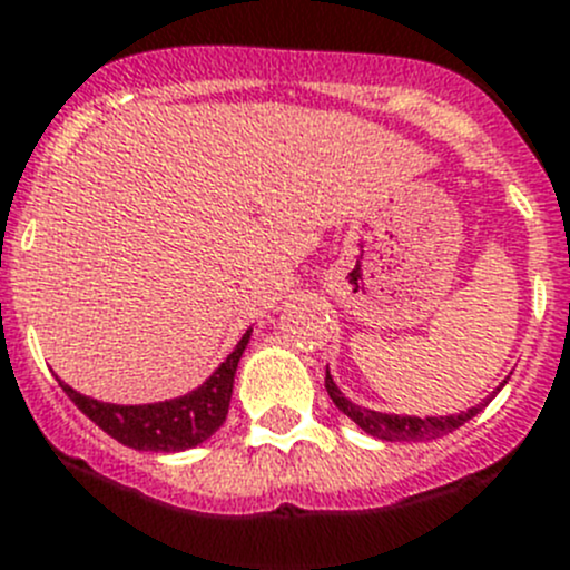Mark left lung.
I'll list each match as a JSON object with an SVG mask.
<instances>
[{
    "label": "left lung",
    "instance_id": "left-lung-1",
    "mask_svg": "<svg viewBox=\"0 0 570 570\" xmlns=\"http://www.w3.org/2000/svg\"><path fill=\"white\" fill-rule=\"evenodd\" d=\"M326 391L328 396H332L334 405L340 407V411L345 413V416L351 419L354 424H360V428L365 430L368 435H374V439H382V441H430V439H441V435L453 433V430H459L461 424L470 422L475 413H481L483 407L492 402V396L498 391L492 393V396H487L481 402V405L470 407V411L464 413H453V416H393V413H380V411H368V407H360L354 405V402H348V399L340 393V387L334 385L332 374L326 371Z\"/></svg>",
    "mask_w": 570,
    "mask_h": 570
}]
</instances>
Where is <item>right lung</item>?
Returning <instances> with one entry per match:
<instances>
[{"instance_id":"right-lung-1","label":"right lung","mask_w":570,"mask_h":570,"mask_svg":"<svg viewBox=\"0 0 570 570\" xmlns=\"http://www.w3.org/2000/svg\"><path fill=\"white\" fill-rule=\"evenodd\" d=\"M247 343L249 332L238 340L230 357L213 371L205 385L179 399L154 402V405H109V402H98V399L72 391L61 380L58 385L76 402L83 416L92 419L104 433H109L120 444L131 450H148V453H179L210 439L225 424L233 396V376H236L238 360Z\"/></svg>"}]
</instances>
